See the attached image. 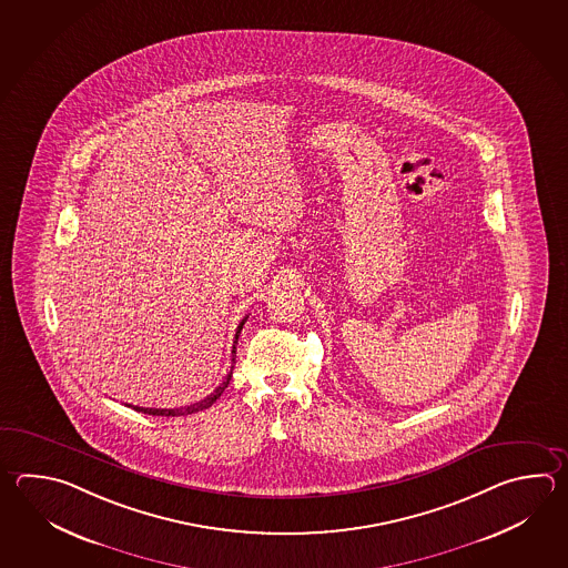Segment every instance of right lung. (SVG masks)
Here are the masks:
<instances>
[{
  "instance_id": "1",
  "label": "right lung",
  "mask_w": 568,
  "mask_h": 568,
  "mask_svg": "<svg viewBox=\"0 0 568 568\" xmlns=\"http://www.w3.org/2000/svg\"><path fill=\"white\" fill-rule=\"evenodd\" d=\"M244 322H246V317H244L241 325L236 327V336H234V344H239V336H241V329H243ZM234 354H236V346H232V362H234ZM232 368L229 374H226V381L221 384V386H216V390L214 393H210L204 400H200V403H194V405L182 406V408H145V406H131V408H135L138 413H143V415H153V417H182V415H192V413H197V410H204V408H209V406L214 405L216 403V398L224 393V388L229 386L231 383Z\"/></svg>"
}]
</instances>
